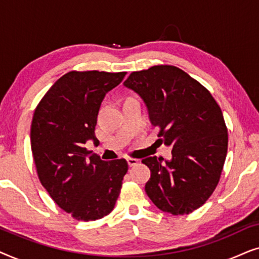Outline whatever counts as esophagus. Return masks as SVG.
I'll return each mask as SVG.
<instances>
[{"label": "esophagus", "instance_id": "1", "mask_svg": "<svg viewBox=\"0 0 259 259\" xmlns=\"http://www.w3.org/2000/svg\"><path fill=\"white\" fill-rule=\"evenodd\" d=\"M138 162H139L138 159H134V158L127 159V164H128V166H136V165H138Z\"/></svg>", "mask_w": 259, "mask_h": 259}]
</instances>
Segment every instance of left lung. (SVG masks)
Returning <instances> with one entry per match:
<instances>
[{"instance_id": "left-lung-1", "label": "left lung", "mask_w": 259, "mask_h": 259, "mask_svg": "<svg viewBox=\"0 0 259 259\" xmlns=\"http://www.w3.org/2000/svg\"><path fill=\"white\" fill-rule=\"evenodd\" d=\"M143 99L152 125L172 158L148 157L147 196L161 211L190 213L200 207L221 178L228 152V130L206 88L175 66L133 72L123 82Z\"/></svg>"}]
</instances>
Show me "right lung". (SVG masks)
Returning a JSON list of instances; mask_svg holds the SVG:
<instances>
[{
	"label": "right lung",
	"instance_id": "obj_1",
	"mask_svg": "<svg viewBox=\"0 0 259 259\" xmlns=\"http://www.w3.org/2000/svg\"><path fill=\"white\" fill-rule=\"evenodd\" d=\"M125 75L69 72L35 109L30 143L38 178L53 200L77 221H97L111 213L128 169L125 159L101 160L84 146L97 140L101 102Z\"/></svg>",
	"mask_w": 259,
	"mask_h": 259
}]
</instances>
